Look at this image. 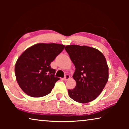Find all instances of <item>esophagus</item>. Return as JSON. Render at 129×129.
I'll use <instances>...</instances> for the list:
<instances>
[{"label":"esophagus","mask_w":129,"mask_h":129,"mask_svg":"<svg viewBox=\"0 0 129 129\" xmlns=\"http://www.w3.org/2000/svg\"><path fill=\"white\" fill-rule=\"evenodd\" d=\"M70 78H71V77H70V75H66L64 77V80H68Z\"/></svg>","instance_id":"1"}]
</instances>
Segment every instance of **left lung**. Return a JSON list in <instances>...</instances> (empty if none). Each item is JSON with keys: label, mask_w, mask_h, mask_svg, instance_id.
I'll return each instance as SVG.
<instances>
[{"label": "left lung", "mask_w": 129, "mask_h": 129, "mask_svg": "<svg viewBox=\"0 0 129 129\" xmlns=\"http://www.w3.org/2000/svg\"><path fill=\"white\" fill-rule=\"evenodd\" d=\"M65 49L76 68L73 77L76 85L73 89H68L70 97L83 104L93 101L108 81L105 57L99 50L87 46L67 45Z\"/></svg>", "instance_id": "1"}]
</instances>
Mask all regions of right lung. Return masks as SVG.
I'll return each instance as SVG.
<instances>
[{
    "instance_id": "obj_1",
    "label": "right lung",
    "mask_w": 129,
    "mask_h": 129,
    "mask_svg": "<svg viewBox=\"0 0 129 129\" xmlns=\"http://www.w3.org/2000/svg\"><path fill=\"white\" fill-rule=\"evenodd\" d=\"M58 44L39 43L26 49L17 59L15 67L17 82L24 92L32 97L51 93L60 80L51 63L64 49Z\"/></svg>"
}]
</instances>
